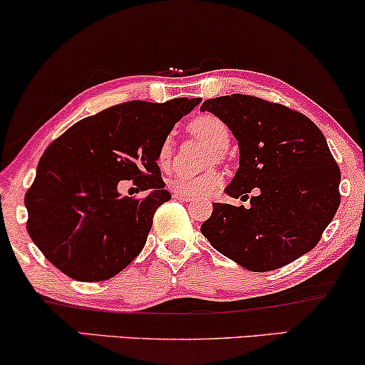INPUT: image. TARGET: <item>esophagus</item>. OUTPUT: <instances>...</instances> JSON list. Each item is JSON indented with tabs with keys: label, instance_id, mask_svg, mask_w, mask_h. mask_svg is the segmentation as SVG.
Listing matches in <instances>:
<instances>
[{
	"label": "esophagus",
	"instance_id": "34e87169",
	"mask_svg": "<svg viewBox=\"0 0 365 365\" xmlns=\"http://www.w3.org/2000/svg\"><path fill=\"white\" fill-rule=\"evenodd\" d=\"M173 196L176 197V200L182 201V202H191L192 197L191 196H186V194H179V192H173Z\"/></svg>",
	"mask_w": 365,
	"mask_h": 365
}]
</instances>
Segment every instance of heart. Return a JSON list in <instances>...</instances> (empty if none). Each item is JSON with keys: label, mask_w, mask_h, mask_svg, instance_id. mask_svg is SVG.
Returning a JSON list of instances; mask_svg holds the SVG:
<instances>
[{"label": "heart", "mask_w": 365, "mask_h": 365, "mask_svg": "<svg viewBox=\"0 0 365 365\" xmlns=\"http://www.w3.org/2000/svg\"><path fill=\"white\" fill-rule=\"evenodd\" d=\"M192 134H196L201 139H205L207 144H211L216 150H223L230 144V129L220 117L212 113H202L196 117L189 124ZM173 159V137L165 135L160 140L158 149V164L160 169H168ZM223 184V176L216 171H210L205 174H187V173H176L169 179V187L173 192L186 194L191 197H205L210 196L220 189Z\"/></svg>", "instance_id": "obj_1"}]
</instances>
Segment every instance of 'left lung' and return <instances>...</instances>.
Segmentation results:
<instances>
[{
    "instance_id": "8db88e82",
    "label": "left lung",
    "mask_w": 365,
    "mask_h": 365,
    "mask_svg": "<svg viewBox=\"0 0 365 365\" xmlns=\"http://www.w3.org/2000/svg\"><path fill=\"white\" fill-rule=\"evenodd\" d=\"M238 140L240 168L225 189L250 207L215 202L201 233L212 248L250 272L295 262L320 241L340 205V169L319 127L304 113L258 97L210 98Z\"/></svg>"
}]
</instances>
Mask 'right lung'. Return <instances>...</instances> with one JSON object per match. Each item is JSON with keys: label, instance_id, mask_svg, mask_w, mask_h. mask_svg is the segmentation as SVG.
<instances>
[{"label": "right lung", "instance_id": "right-lung-1", "mask_svg": "<svg viewBox=\"0 0 365 365\" xmlns=\"http://www.w3.org/2000/svg\"><path fill=\"white\" fill-rule=\"evenodd\" d=\"M200 102L119 103L51 142L25 196L28 235L51 264L73 280L102 282L142 252L155 210L171 200L160 179L159 144ZM122 180L146 197H120Z\"/></svg>", "mask_w": 365, "mask_h": 365}]
</instances>
